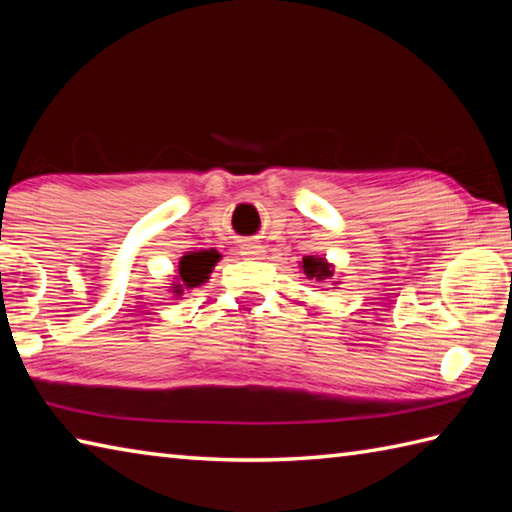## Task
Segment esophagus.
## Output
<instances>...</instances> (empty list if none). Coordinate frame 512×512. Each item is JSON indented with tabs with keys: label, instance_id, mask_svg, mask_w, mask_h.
I'll return each mask as SVG.
<instances>
[{
	"label": "esophagus",
	"instance_id": "34e87169",
	"mask_svg": "<svg viewBox=\"0 0 512 512\" xmlns=\"http://www.w3.org/2000/svg\"><path fill=\"white\" fill-rule=\"evenodd\" d=\"M239 253H242L246 259H262L264 255V248L259 244H242V248H239Z\"/></svg>",
	"mask_w": 512,
	"mask_h": 512
}]
</instances>
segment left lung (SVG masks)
Segmentation results:
<instances>
[{
	"label": "left lung",
	"mask_w": 512,
	"mask_h": 512,
	"mask_svg": "<svg viewBox=\"0 0 512 512\" xmlns=\"http://www.w3.org/2000/svg\"><path fill=\"white\" fill-rule=\"evenodd\" d=\"M302 273L308 279H317V282H324V279L333 277V264H328L324 257H317V255H306L302 259Z\"/></svg>",
	"instance_id": "left-lung-1"
}]
</instances>
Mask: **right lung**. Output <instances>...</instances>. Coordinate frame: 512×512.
Wrapping results in <instances>:
<instances>
[{"label":"right lung","mask_w":512,"mask_h":512,"mask_svg":"<svg viewBox=\"0 0 512 512\" xmlns=\"http://www.w3.org/2000/svg\"><path fill=\"white\" fill-rule=\"evenodd\" d=\"M217 250H197V253H186L182 259H179V268L175 275V284L170 286L173 288L175 295H182L184 288H197L202 286L208 275L213 273L215 264L219 262Z\"/></svg>","instance_id":"right-lung-1"}]
</instances>
